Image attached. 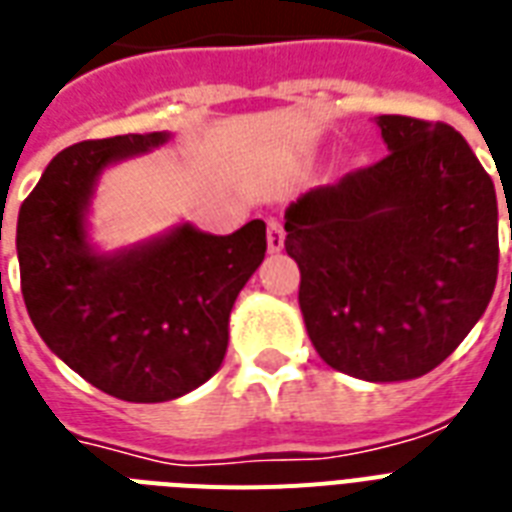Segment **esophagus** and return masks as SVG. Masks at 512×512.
<instances>
[{"label": "esophagus", "instance_id": "1", "mask_svg": "<svg viewBox=\"0 0 512 512\" xmlns=\"http://www.w3.org/2000/svg\"><path fill=\"white\" fill-rule=\"evenodd\" d=\"M282 245H285V230H282L280 222L269 219V224H267V248H269V253H280Z\"/></svg>", "mask_w": 512, "mask_h": 512}]
</instances>
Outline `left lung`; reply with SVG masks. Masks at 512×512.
I'll list each match as a JSON object with an SVG mask.
<instances>
[{"mask_svg":"<svg viewBox=\"0 0 512 512\" xmlns=\"http://www.w3.org/2000/svg\"><path fill=\"white\" fill-rule=\"evenodd\" d=\"M391 153L285 211L298 304L333 370L370 383L420 378L489 306L500 264L497 195L463 134L378 116Z\"/></svg>","mask_w":512,"mask_h":512,"instance_id":"left-lung-1","label":"left lung"}]
</instances>
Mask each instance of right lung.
<instances>
[{
  "label": "right lung",
  "mask_w": 512,
  "mask_h": 512,
  "mask_svg": "<svg viewBox=\"0 0 512 512\" xmlns=\"http://www.w3.org/2000/svg\"><path fill=\"white\" fill-rule=\"evenodd\" d=\"M166 140L121 134L65 147L18 214L28 317L65 365L124 402L179 399L222 367L232 304L267 253L261 219L232 235L179 224L132 248L94 251L87 211L100 174Z\"/></svg>",
  "instance_id": "obj_1"
}]
</instances>
